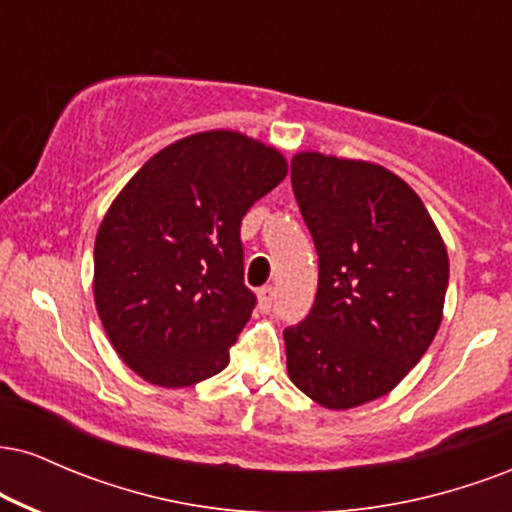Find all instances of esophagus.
Instances as JSON below:
<instances>
[{"label":"esophagus","mask_w":512,"mask_h":512,"mask_svg":"<svg viewBox=\"0 0 512 512\" xmlns=\"http://www.w3.org/2000/svg\"><path fill=\"white\" fill-rule=\"evenodd\" d=\"M274 296H276L274 286H264V289L257 293V298H260V310H262V313H269V310L274 308Z\"/></svg>","instance_id":"obj_1"}]
</instances>
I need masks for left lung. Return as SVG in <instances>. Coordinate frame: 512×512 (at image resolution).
Here are the masks:
<instances>
[{
	"label": "left lung",
	"mask_w": 512,
	"mask_h": 512,
	"mask_svg": "<svg viewBox=\"0 0 512 512\" xmlns=\"http://www.w3.org/2000/svg\"><path fill=\"white\" fill-rule=\"evenodd\" d=\"M291 185L320 276L308 317L284 330L289 378L322 407H361L436 337L448 250L419 195L378 163L301 151Z\"/></svg>",
	"instance_id": "8db88e82"
}]
</instances>
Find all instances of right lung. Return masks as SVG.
Instances as JSON below:
<instances>
[{
	"mask_svg": "<svg viewBox=\"0 0 512 512\" xmlns=\"http://www.w3.org/2000/svg\"><path fill=\"white\" fill-rule=\"evenodd\" d=\"M286 173L274 146L211 129L151 156L110 204L93 298L110 344L151 385L187 387L228 366L255 308L240 221Z\"/></svg>",
	"mask_w": 512,
	"mask_h": 512,
	"instance_id": "right-lung-1",
	"label": "right lung"
}]
</instances>
